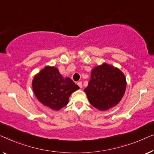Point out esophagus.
Returning a JSON list of instances; mask_svg holds the SVG:
<instances>
[{"label":"esophagus","instance_id":"obj_1","mask_svg":"<svg viewBox=\"0 0 154 154\" xmlns=\"http://www.w3.org/2000/svg\"><path fill=\"white\" fill-rule=\"evenodd\" d=\"M77 84H78V86H79L80 88H82V82H78L77 83Z\"/></svg>","mask_w":154,"mask_h":154}]
</instances>
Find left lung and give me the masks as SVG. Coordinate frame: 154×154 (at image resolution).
<instances>
[{"label":"left lung","instance_id":"1","mask_svg":"<svg viewBox=\"0 0 154 154\" xmlns=\"http://www.w3.org/2000/svg\"><path fill=\"white\" fill-rule=\"evenodd\" d=\"M127 81L118 68L103 63L91 71L84 89L90 104L100 111H107L119 104L125 93Z\"/></svg>","mask_w":154,"mask_h":154}]
</instances>
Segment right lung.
<instances>
[{
	"label": "right lung",
	"instance_id": "1",
	"mask_svg": "<svg viewBox=\"0 0 154 154\" xmlns=\"http://www.w3.org/2000/svg\"><path fill=\"white\" fill-rule=\"evenodd\" d=\"M32 86L37 100L54 111L66 106L71 94L79 88L70 78L63 77L58 68L49 66L34 77Z\"/></svg>",
	"mask_w": 154,
	"mask_h": 154
}]
</instances>
